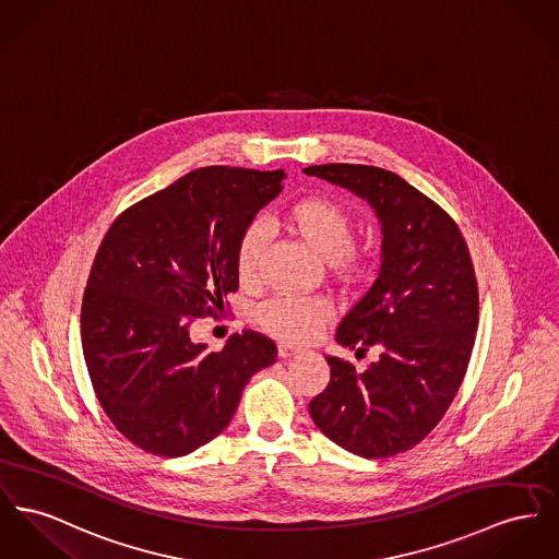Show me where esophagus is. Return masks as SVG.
Listing matches in <instances>:
<instances>
[{"label": "esophagus", "mask_w": 559, "mask_h": 559, "mask_svg": "<svg viewBox=\"0 0 559 559\" xmlns=\"http://www.w3.org/2000/svg\"><path fill=\"white\" fill-rule=\"evenodd\" d=\"M298 352H300L298 347L290 345V343H284V341L277 345V354H280V358H290V356H297Z\"/></svg>", "instance_id": "esophagus-1"}]
</instances>
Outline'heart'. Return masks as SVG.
<instances>
[{"mask_svg":"<svg viewBox=\"0 0 559 559\" xmlns=\"http://www.w3.org/2000/svg\"><path fill=\"white\" fill-rule=\"evenodd\" d=\"M284 224L300 237L320 259L331 262L336 273L349 277L360 271V257L354 246V221L349 212L324 194H309L295 201L284 214ZM266 243V230L259 223L248 224L235 246V273L241 284H252ZM333 307L324 298L275 297L262 302L257 318L262 329L290 343H305L318 335L331 320Z\"/></svg>","mask_w":559,"mask_h":559,"instance_id":"1","label":"heart"}]
</instances>
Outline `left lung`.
Returning a JSON list of instances; mask_svg holds the SVG:
<instances>
[{"label":"left lung","instance_id":"8db88e82","mask_svg":"<svg viewBox=\"0 0 559 559\" xmlns=\"http://www.w3.org/2000/svg\"><path fill=\"white\" fill-rule=\"evenodd\" d=\"M302 171L365 199L383 235L379 275L336 329V343L379 358L356 372L326 356L331 381L309 413L336 445L390 457L426 439L462 385L479 324L473 261L453 218L401 176L347 163Z\"/></svg>","mask_w":559,"mask_h":559}]
</instances>
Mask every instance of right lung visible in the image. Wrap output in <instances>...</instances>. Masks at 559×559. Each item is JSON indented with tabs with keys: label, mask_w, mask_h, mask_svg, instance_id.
Returning a JSON list of instances; mask_svg holds the SVG:
<instances>
[{
	"label": "right lung",
	"mask_w": 559,
	"mask_h": 559,
	"mask_svg": "<svg viewBox=\"0 0 559 559\" xmlns=\"http://www.w3.org/2000/svg\"><path fill=\"white\" fill-rule=\"evenodd\" d=\"M284 169L201 167L124 210L91 266L80 331L95 394L116 430L165 457L228 426L254 372L277 360L269 336L243 331L221 352L194 343L197 318L239 288L235 246L282 192Z\"/></svg>",
	"instance_id": "1"
}]
</instances>
